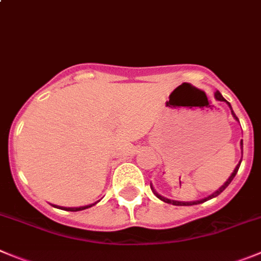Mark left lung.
<instances>
[{
    "label": "left lung",
    "mask_w": 261,
    "mask_h": 261,
    "mask_svg": "<svg viewBox=\"0 0 261 261\" xmlns=\"http://www.w3.org/2000/svg\"><path fill=\"white\" fill-rule=\"evenodd\" d=\"M215 97H216V100H219V101H225V103L228 104V106H229L230 111H232V116L234 117V119H236V121H238L237 116H236V114H234V112H233V109H232V106H230V104H229V101H226L225 99H224V97H223V95H221L220 92H219V91H216V92H215ZM238 122H240V121H238ZM241 152L243 153V142H242V140H241ZM241 161H242V160H241ZM241 161H240V164H238L237 166H236V169L233 170V172H232V174H230V176L228 177V179H226V181L224 182L223 186H221L220 188L218 189V191H215V192H214V193H211L210 196L204 197V198H202V199H198V201H191V202L175 201V199H170V198H166V197L161 196L160 193H157V192H155V189L153 188V186H152V184H150V188H152V192H153V193L155 194V197H157V198H160L161 201L166 202V203H171V204H175V206H192V204H198V203H203V202H206V201H208V199L214 198V197L219 196V194H220L221 192H223L224 189L226 188V187L229 186L230 182H232V180L234 179L236 174H237V172H238V169H240V166H241Z\"/></svg>",
    "instance_id": "8db88e82"
}]
</instances>
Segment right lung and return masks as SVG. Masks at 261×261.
<instances>
[{
    "mask_svg": "<svg viewBox=\"0 0 261 261\" xmlns=\"http://www.w3.org/2000/svg\"><path fill=\"white\" fill-rule=\"evenodd\" d=\"M99 201H100V199H99ZM95 203H96V202H95ZM95 203L86 204V206H81V207H63V206H57V204H51V206H54V207H57V208H60V210H65V211H81V210H85V208L91 207V206H94Z\"/></svg>",
    "mask_w": 261,
    "mask_h": 261,
    "instance_id": "obj_1",
    "label": "right lung"
}]
</instances>
